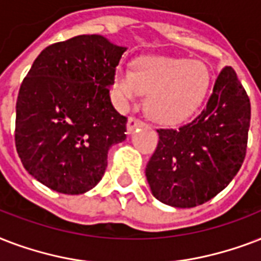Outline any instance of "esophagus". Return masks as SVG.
<instances>
[{
	"instance_id": "esophagus-1",
	"label": "esophagus",
	"mask_w": 261,
	"mask_h": 261,
	"mask_svg": "<svg viewBox=\"0 0 261 261\" xmlns=\"http://www.w3.org/2000/svg\"><path fill=\"white\" fill-rule=\"evenodd\" d=\"M143 125V121L139 120V118H136V117H129L128 120V124H126V129H128V132H133L135 129L139 128V126H141Z\"/></svg>"
}]
</instances>
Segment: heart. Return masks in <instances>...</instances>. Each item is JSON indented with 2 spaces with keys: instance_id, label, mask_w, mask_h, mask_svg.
<instances>
[{
  "instance_id": "obj_1",
  "label": "heart",
  "mask_w": 261,
  "mask_h": 261,
  "mask_svg": "<svg viewBox=\"0 0 261 261\" xmlns=\"http://www.w3.org/2000/svg\"><path fill=\"white\" fill-rule=\"evenodd\" d=\"M210 70L201 61L144 56L135 60L132 72L118 68L113 95L121 108L148 94L145 110L161 124L181 122L199 109L210 87Z\"/></svg>"
}]
</instances>
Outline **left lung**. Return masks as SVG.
Listing matches in <instances>:
<instances>
[{
	"mask_svg": "<svg viewBox=\"0 0 261 261\" xmlns=\"http://www.w3.org/2000/svg\"><path fill=\"white\" fill-rule=\"evenodd\" d=\"M249 124V96L233 68L225 66L195 120L156 129L158 145L145 167L152 195L177 208L215 197L245 159Z\"/></svg>",
	"mask_w": 261,
	"mask_h": 261,
	"instance_id": "obj_1",
	"label": "left lung"
}]
</instances>
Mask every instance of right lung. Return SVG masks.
Wrapping results in <instances>:
<instances>
[{
  "mask_svg": "<svg viewBox=\"0 0 261 261\" xmlns=\"http://www.w3.org/2000/svg\"><path fill=\"white\" fill-rule=\"evenodd\" d=\"M126 47L102 35L50 44L36 57L16 102L15 143L24 169L60 193L82 195L102 179L126 117L110 87Z\"/></svg>",
  "mask_w": 261,
  "mask_h": 261,
  "instance_id": "right-lung-1",
  "label": "right lung"
}]
</instances>
